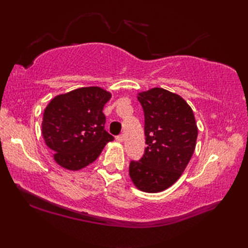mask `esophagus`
Returning <instances> with one entry per match:
<instances>
[{
    "instance_id": "obj_1",
    "label": "esophagus",
    "mask_w": 248,
    "mask_h": 248,
    "mask_svg": "<svg viewBox=\"0 0 248 248\" xmlns=\"http://www.w3.org/2000/svg\"><path fill=\"white\" fill-rule=\"evenodd\" d=\"M116 140L118 141V142H124V134H120V136H118L116 138Z\"/></svg>"
}]
</instances>
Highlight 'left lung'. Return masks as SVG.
I'll list each match as a JSON object with an SVG mask.
<instances>
[{
  "mask_svg": "<svg viewBox=\"0 0 248 248\" xmlns=\"http://www.w3.org/2000/svg\"><path fill=\"white\" fill-rule=\"evenodd\" d=\"M144 111L145 148L132 161L129 175L138 189L161 192L179 179L194 154L198 128L192 109L182 96L154 87L138 93Z\"/></svg>",
  "mask_w": 248,
  "mask_h": 248,
  "instance_id": "1",
  "label": "left lung"
}]
</instances>
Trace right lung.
<instances>
[{"instance_id": "add662e5", "label": "right lung", "mask_w": 248, "mask_h": 248, "mask_svg": "<svg viewBox=\"0 0 248 248\" xmlns=\"http://www.w3.org/2000/svg\"><path fill=\"white\" fill-rule=\"evenodd\" d=\"M111 94L99 86L81 87L51 99L41 124L46 144L57 164L69 170L93 163L108 142L103 109Z\"/></svg>"}]
</instances>
